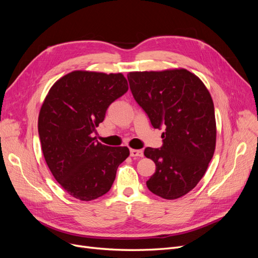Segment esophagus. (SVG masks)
<instances>
[{
  "label": "esophagus",
  "instance_id": "1",
  "mask_svg": "<svg viewBox=\"0 0 258 258\" xmlns=\"http://www.w3.org/2000/svg\"><path fill=\"white\" fill-rule=\"evenodd\" d=\"M143 151L141 150H130L131 157H143Z\"/></svg>",
  "mask_w": 258,
  "mask_h": 258
}]
</instances>
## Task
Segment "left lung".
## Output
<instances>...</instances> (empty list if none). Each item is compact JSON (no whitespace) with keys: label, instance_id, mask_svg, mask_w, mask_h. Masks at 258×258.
Listing matches in <instances>:
<instances>
[{"label":"left lung","instance_id":"8db88e82","mask_svg":"<svg viewBox=\"0 0 258 258\" xmlns=\"http://www.w3.org/2000/svg\"><path fill=\"white\" fill-rule=\"evenodd\" d=\"M130 90L155 129H165L160 148L146 147L156 165L147 188L177 199L205 175L213 157L216 123L212 98L199 77L185 69L130 72Z\"/></svg>","mask_w":258,"mask_h":258}]
</instances>
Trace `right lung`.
I'll use <instances>...</instances> for the list:
<instances>
[{"mask_svg": "<svg viewBox=\"0 0 258 258\" xmlns=\"http://www.w3.org/2000/svg\"><path fill=\"white\" fill-rule=\"evenodd\" d=\"M128 91L121 73L74 71L53 84L38 115V136L46 163L72 197L90 201L111 189L126 146L99 143L93 134L107 107Z\"/></svg>", "mask_w": 258, "mask_h": 258, "instance_id": "obj_1", "label": "right lung"}]
</instances>
